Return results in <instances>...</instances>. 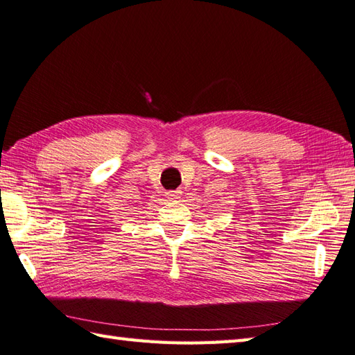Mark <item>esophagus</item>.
<instances>
[{
    "mask_svg": "<svg viewBox=\"0 0 355 355\" xmlns=\"http://www.w3.org/2000/svg\"><path fill=\"white\" fill-rule=\"evenodd\" d=\"M167 196H168L170 199H179V196H180V194H179V191H168V193H167Z\"/></svg>",
    "mask_w": 355,
    "mask_h": 355,
    "instance_id": "esophagus-1",
    "label": "esophagus"
}]
</instances>
